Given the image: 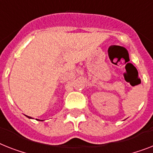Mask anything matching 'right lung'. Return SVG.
<instances>
[{"label":"right lung","mask_w":153,"mask_h":153,"mask_svg":"<svg viewBox=\"0 0 153 153\" xmlns=\"http://www.w3.org/2000/svg\"><path fill=\"white\" fill-rule=\"evenodd\" d=\"M26 117H28L29 119H33L32 117H28V116H26ZM36 120H40V121H43V120H37V119H36Z\"/></svg>","instance_id":"right-lung-1"}]
</instances>
